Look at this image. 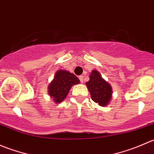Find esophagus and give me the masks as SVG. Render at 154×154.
I'll use <instances>...</instances> for the list:
<instances>
[{
    "instance_id": "obj_1",
    "label": "esophagus",
    "mask_w": 154,
    "mask_h": 154,
    "mask_svg": "<svg viewBox=\"0 0 154 154\" xmlns=\"http://www.w3.org/2000/svg\"><path fill=\"white\" fill-rule=\"evenodd\" d=\"M79 79H80L81 83H83V81H84V77H83V76H80V77H79Z\"/></svg>"
}]
</instances>
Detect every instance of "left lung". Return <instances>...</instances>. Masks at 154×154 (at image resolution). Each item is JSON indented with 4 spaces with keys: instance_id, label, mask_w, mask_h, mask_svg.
<instances>
[{
    "instance_id": "1",
    "label": "left lung",
    "mask_w": 154,
    "mask_h": 154,
    "mask_svg": "<svg viewBox=\"0 0 154 154\" xmlns=\"http://www.w3.org/2000/svg\"><path fill=\"white\" fill-rule=\"evenodd\" d=\"M86 85L92 100L101 106L108 105L112 98V89L106 80L102 78L98 71L96 70L91 71L89 80L86 82Z\"/></svg>"
}]
</instances>
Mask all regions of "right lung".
<instances>
[{
    "label": "right lung",
    "instance_id": "1",
    "mask_svg": "<svg viewBox=\"0 0 154 154\" xmlns=\"http://www.w3.org/2000/svg\"><path fill=\"white\" fill-rule=\"evenodd\" d=\"M78 83L80 80L74 74L66 70H59L48 86V94L55 103H60L67 97L71 86Z\"/></svg>",
    "mask_w": 154,
    "mask_h": 154
}]
</instances>
